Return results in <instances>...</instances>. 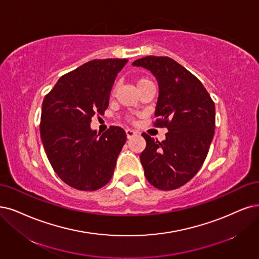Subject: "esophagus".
Returning <instances> with one entry per match:
<instances>
[{
  "label": "esophagus",
  "mask_w": 259,
  "mask_h": 259,
  "mask_svg": "<svg viewBox=\"0 0 259 259\" xmlns=\"http://www.w3.org/2000/svg\"><path fill=\"white\" fill-rule=\"evenodd\" d=\"M126 135L128 139H131L132 137H135L137 135V132L135 130H131V129H126Z\"/></svg>",
  "instance_id": "34e87169"
}]
</instances>
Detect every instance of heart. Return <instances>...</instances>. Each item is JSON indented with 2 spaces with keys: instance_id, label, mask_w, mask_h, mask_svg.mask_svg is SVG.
I'll return each instance as SVG.
<instances>
[{
  "instance_id": "heart-1",
  "label": "heart",
  "mask_w": 259,
  "mask_h": 259,
  "mask_svg": "<svg viewBox=\"0 0 259 259\" xmlns=\"http://www.w3.org/2000/svg\"><path fill=\"white\" fill-rule=\"evenodd\" d=\"M151 84H154V83H152V81L149 78H147V76H139V78H137V85H138L139 90L142 89V88H144V86H146V85H151ZM117 88H118L117 83H115L113 85L112 91H111L112 96H115V94H116Z\"/></svg>"
}]
</instances>
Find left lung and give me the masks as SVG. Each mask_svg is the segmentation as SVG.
<instances>
[{
  "label": "left lung",
  "instance_id": "left-lung-1",
  "mask_svg": "<svg viewBox=\"0 0 259 259\" xmlns=\"http://www.w3.org/2000/svg\"><path fill=\"white\" fill-rule=\"evenodd\" d=\"M133 65L144 67L157 78L154 126L168 130L162 142L142 133L146 148L140 159L145 177L159 190L178 189L204 164L214 136V102L202 82L170 57L145 56Z\"/></svg>",
  "mask_w": 259,
  "mask_h": 259
}]
</instances>
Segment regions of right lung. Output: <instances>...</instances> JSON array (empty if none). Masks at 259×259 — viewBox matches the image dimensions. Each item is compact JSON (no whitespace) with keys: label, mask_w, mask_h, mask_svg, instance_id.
Returning a JSON list of instances; mask_svg holds the SVG:
<instances>
[{"label":"right lung","mask_w":259,"mask_h":259,"mask_svg":"<svg viewBox=\"0 0 259 259\" xmlns=\"http://www.w3.org/2000/svg\"><path fill=\"white\" fill-rule=\"evenodd\" d=\"M126 59L93 60L62 75L42 101L40 137L50 164L66 185L95 191L111 180L126 143L124 130L91 129L94 115L109 107L115 78Z\"/></svg>","instance_id":"1"}]
</instances>
